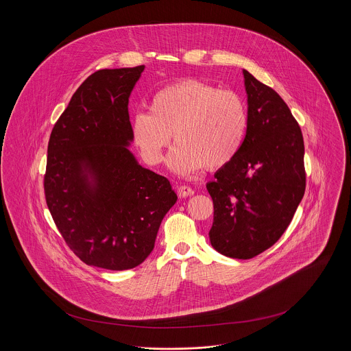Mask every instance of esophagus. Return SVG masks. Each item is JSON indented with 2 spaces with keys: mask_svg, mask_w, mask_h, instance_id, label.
<instances>
[{
  "mask_svg": "<svg viewBox=\"0 0 351 351\" xmlns=\"http://www.w3.org/2000/svg\"><path fill=\"white\" fill-rule=\"evenodd\" d=\"M177 192H178L180 197H189V196L195 195V191L191 186H188V185H181Z\"/></svg>",
  "mask_w": 351,
  "mask_h": 351,
  "instance_id": "obj_1",
  "label": "esophagus"
}]
</instances>
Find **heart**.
<instances>
[{
	"label": "heart",
	"instance_id": "1",
	"mask_svg": "<svg viewBox=\"0 0 351 351\" xmlns=\"http://www.w3.org/2000/svg\"><path fill=\"white\" fill-rule=\"evenodd\" d=\"M247 110L239 95L189 78L158 90L150 113L132 117L131 132L143 159L158 165L171 134L177 143L169 167L180 174L205 166L215 170L228 165L241 150L247 131Z\"/></svg>",
	"mask_w": 351,
	"mask_h": 351
}]
</instances>
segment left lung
Returning a JSON list of instances; mask_svg holds the SVG:
<instances>
[{"label":"left lung","instance_id":"obj_1","mask_svg":"<svg viewBox=\"0 0 351 351\" xmlns=\"http://www.w3.org/2000/svg\"><path fill=\"white\" fill-rule=\"evenodd\" d=\"M247 131L238 155L206 184L213 200L210 245L250 259L271 247L291 224L305 192L300 125L277 92L243 70Z\"/></svg>","mask_w":351,"mask_h":351}]
</instances>
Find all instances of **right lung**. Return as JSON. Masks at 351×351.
Instances as JSON below:
<instances>
[{
    "label": "right lung",
    "mask_w": 351,
    "mask_h": 351,
    "mask_svg": "<svg viewBox=\"0 0 351 351\" xmlns=\"http://www.w3.org/2000/svg\"><path fill=\"white\" fill-rule=\"evenodd\" d=\"M143 70L89 75L55 123L47 149L51 216L70 250L108 270L139 266L177 201L169 180L142 167L127 149L134 141L128 99Z\"/></svg>",
    "instance_id": "add662e5"
}]
</instances>
